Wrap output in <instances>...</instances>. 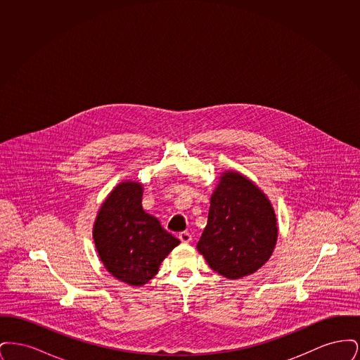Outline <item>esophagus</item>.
<instances>
[{"instance_id": "obj_1", "label": "esophagus", "mask_w": 360, "mask_h": 360, "mask_svg": "<svg viewBox=\"0 0 360 360\" xmlns=\"http://www.w3.org/2000/svg\"><path fill=\"white\" fill-rule=\"evenodd\" d=\"M178 238H179L182 243H190L191 241V235L188 232H181Z\"/></svg>"}]
</instances>
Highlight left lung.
<instances>
[{"label":"left lung","mask_w":360,"mask_h":360,"mask_svg":"<svg viewBox=\"0 0 360 360\" xmlns=\"http://www.w3.org/2000/svg\"><path fill=\"white\" fill-rule=\"evenodd\" d=\"M278 224L263 190L241 172H221L197 244L212 270L228 279L254 274L274 252Z\"/></svg>","instance_id":"left-lung-1"}]
</instances>
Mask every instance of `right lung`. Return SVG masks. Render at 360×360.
Segmentation results:
<instances>
[{
    "instance_id": "obj_1",
    "label": "right lung",
    "mask_w": 360,
    "mask_h": 360,
    "mask_svg": "<svg viewBox=\"0 0 360 360\" xmlns=\"http://www.w3.org/2000/svg\"><path fill=\"white\" fill-rule=\"evenodd\" d=\"M143 184L122 181L105 198L93 225L103 267L124 283L143 286L181 243L141 206Z\"/></svg>"
}]
</instances>
